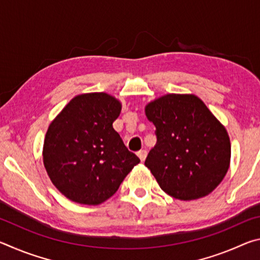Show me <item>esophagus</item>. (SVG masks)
<instances>
[{
    "label": "esophagus",
    "mask_w": 260,
    "mask_h": 260,
    "mask_svg": "<svg viewBox=\"0 0 260 260\" xmlns=\"http://www.w3.org/2000/svg\"><path fill=\"white\" fill-rule=\"evenodd\" d=\"M136 155L139 156L141 161H144V160H146V158H147V151L143 150V149H142V150H140V151L136 152Z\"/></svg>",
    "instance_id": "esophagus-1"
}]
</instances>
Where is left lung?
Returning <instances> with one entry per match:
<instances>
[{
  "instance_id": "1",
  "label": "left lung",
  "mask_w": 260,
  "mask_h": 260,
  "mask_svg": "<svg viewBox=\"0 0 260 260\" xmlns=\"http://www.w3.org/2000/svg\"><path fill=\"white\" fill-rule=\"evenodd\" d=\"M144 111L157 135L144 165L159 187L181 201L212 192L231 164L225 126L193 94H166L149 102Z\"/></svg>"
}]
</instances>
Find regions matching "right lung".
I'll list each match as a JSON object with an SVG mask.
<instances>
[{"instance_id":"right-lung-1","label":"right lung","mask_w":260,"mask_h":260,"mask_svg":"<svg viewBox=\"0 0 260 260\" xmlns=\"http://www.w3.org/2000/svg\"><path fill=\"white\" fill-rule=\"evenodd\" d=\"M120 111V101L112 95L80 94L50 122L43 142V165L69 200L86 205L103 203L140 162L112 127Z\"/></svg>"}]
</instances>
